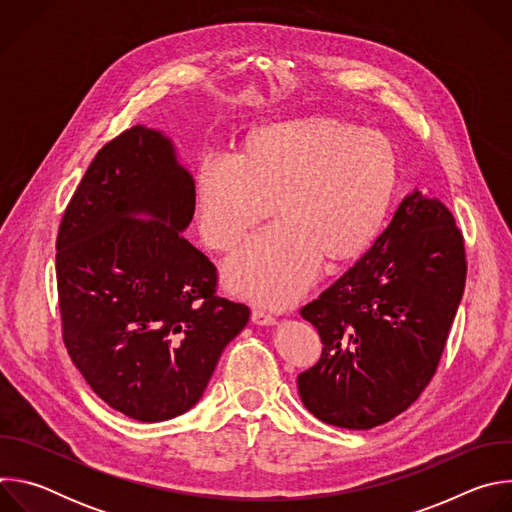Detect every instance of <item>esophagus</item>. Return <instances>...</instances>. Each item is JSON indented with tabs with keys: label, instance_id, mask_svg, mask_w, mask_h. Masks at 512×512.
<instances>
[{
	"label": "esophagus",
	"instance_id": "1",
	"mask_svg": "<svg viewBox=\"0 0 512 512\" xmlns=\"http://www.w3.org/2000/svg\"><path fill=\"white\" fill-rule=\"evenodd\" d=\"M251 320H253V324H257V326H273V324H275V318H273L271 314L263 312V310H253Z\"/></svg>",
	"mask_w": 512,
	"mask_h": 512
}]
</instances>
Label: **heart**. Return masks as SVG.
<instances>
[{
	"mask_svg": "<svg viewBox=\"0 0 512 512\" xmlns=\"http://www.w3.org/2000/svg\"><path fill=\"white\" fill-rule=\"evenodd\" d=\"M399 180L393 141L326 115L251 129L239 156L208 152L194 174L202 239L229 253L271 212L225 267L237 296L285 308L312 283L318 261L358 257L383 227Z\"/></svg>",
	"mask_w": 512,
	"mask_h": 512,
	"instance_id": "obj_1",
	"label": "heart"
}]
</instances>
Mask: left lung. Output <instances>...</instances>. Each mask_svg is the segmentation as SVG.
Wrapping results in <instances>:
<instances>
[{"label": "left lung", "mask_w": 512, "mask_h": 512, "mask_svg": "<svg viewBox=\"0 0 512 512\" xmlns=\"http://www.w3.org/2000/svg\"><path fill=\"white\" fill-rule=\"evenodd\" d=\"M464 283V239L452 212L415 188L375 245L300 310L324 344L298 377L306 409L344 429L403 413L437 369Z\"/></svg>", "instance_id": "left-lung-1"}]
</instances>
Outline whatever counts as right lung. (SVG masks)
Listing matches in <instances>:
<instances>
[{"mask_svg":"<svg viewBox=\"0 0 512 512\" xmlns=\"http://www.w3.org/2000/svg\"><path fill=\"white\" fill-rule=\"evenodd\" d=\"M194 178L145 125L99 150L56 239L62 338L91 389L137 421L194 407L251 310L214 294L216 267L184 239Z\"/></svg>","mask_w":512,"mask_h":512,"instance_id":"add662e5","label":"right lung"}]
</instances>
